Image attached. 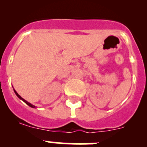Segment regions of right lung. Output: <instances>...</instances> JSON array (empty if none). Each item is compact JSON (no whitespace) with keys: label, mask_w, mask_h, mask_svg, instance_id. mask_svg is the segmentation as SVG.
<instances>
[{"label":"right lung","mask_w":147,"mask_h":147,"mask_svg":"<svg viewBox=\"0 0 147 147\" xmlns=\"http://www.w3.org/2000/svg\"><path fill=\"white\" fill-rule=\"evenodd\" d=\"M14 92H15V93H16V95H17V97H18L19 99H20V100H23V101L25 103H26V104H27V105H28V106H30V107H32V108H35V107H35V106H34V105H32V104H30V102H28L26 101V100H24V99H23V98H22V97H20V96L18 94V92H16V90H14Z\"/></svg>","instance_id":"right-lung-1"}]
</instances>
